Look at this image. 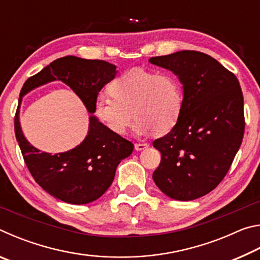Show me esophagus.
Returning <instances> with one entry per match:
<instances>
[{"label": "esophagus", "instance_id": "34e87169", "mask_svg": "<svg viewBox=\"0 0 260 260\" xmlns=\"http://www.w3.org/2000/svg\"><path fill=\"white\" fill-rule=\"evenodd\" d=\"M149 148V143H135V150L136 151H141L144 150V149Z\"/></svg>", "mask_w": 260, "mask_h": 260}]
</instances>
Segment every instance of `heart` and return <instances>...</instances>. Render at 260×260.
Returning a JSON list of instances; mask_svg holds the SVG:
<instances>
[{"label": "heart", "instance_id": "b5f03b06", "mask_svg": "<svg viewBox=\"0 0 260 260\" xmlns=\"http://www.w3.org/2000/svg\"><path fill=\"white\" fill-rule=\"evenodd\" d=\"M110 91L111 95H98L95 112L116 134H125L134 117V132L138 135L150 134L153 131L165 134L181 117L182 85L171 73L132 69L111 83Z\"/></svg>", "mask_w": 260, "mask_h": 260}]
</instances>
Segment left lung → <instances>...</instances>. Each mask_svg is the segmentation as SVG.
I'll list each match as a JSON object with an SVG mask.
<instances>
[{"instance_id":"1","label":"left lung","mask_w":260,"mask_h":260,"mask_svg":"<svg viewBox=\"0 0 260 260\" xmlns=\"http://www.w3.org/2000/svg\"><path fill=\"white\" fill-rule=\"evenodd\" d=\"M149 61L173 72L183 89L178 124L152 143L161 153L152 179L171 199H200L225 178L243 140L240 82L217 59L200 51H177Z\"/></svg>"}]
</instances>
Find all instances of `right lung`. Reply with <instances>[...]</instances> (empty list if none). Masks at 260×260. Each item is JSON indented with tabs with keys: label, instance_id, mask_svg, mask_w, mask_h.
Wrapping results in <instances>:
<instances>
[{
	"label": "right lung",
	"instance_id": "obj_1",
	"mask_svg": "<svg viewBox=\"0 0 260 260\" xmlns=\"http://www.w3.org/2000/svg\"><path fill=\"white\" fill-rule=\"evenodd\" d=\"M117 72L116 65L108 61L65 56L28 78L21 88L15 133L24 160L42 189L65 203L80 205L100 199L111 186L119 162L133 152V143L110 131L93 114L100 90L113 80ZM56 80L72 88L91 116L85 140L71 151L51 155L33 147L24 138L19 121V107L24 94Z\"/></svg>",
	"mask_w": 260,
	"mask_h": 260
}]
</instances>
